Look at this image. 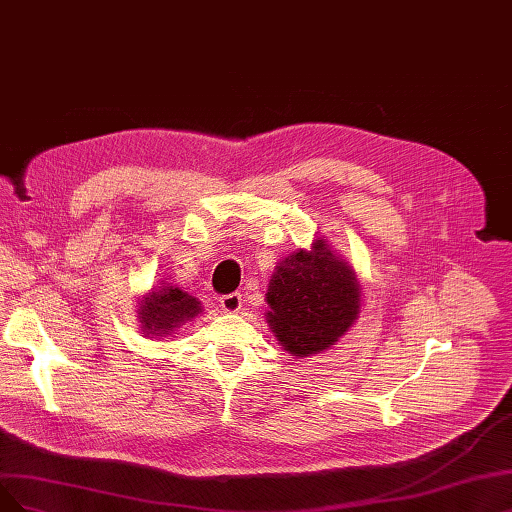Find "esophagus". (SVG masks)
Masks as SVG:
<instances>
[{
  "label": "esophagus",
  "mask_w": 512,
  "mask_h": 512,
  "mask_svg": "<svg viewBox=\"0 0 512 512\" xmlns=\"http://www.w3.org/2000/svg\"><path fill=\"white\" fill-rule=\"evenodd\" d=\"M220 307L226 313H237L241 309V294L239 292H231V294L220 296Z\"/></svg>",
  "instance_id": "34e87169"
}]
</instances>
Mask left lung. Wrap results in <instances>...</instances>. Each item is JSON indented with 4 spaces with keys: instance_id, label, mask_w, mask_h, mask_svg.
<instances>
[{
    "instance_id": "left-lung-1",
    "label": "left lung",
    "mask_w": 512,
    "mask_h": 512,
    "mask_svg": "<svg viewBox=\"0 0 512 512\" xmlns=\"http://www.w3.org/2000/svg\"><path fill=\"white\" fill-rule=\"evenodd\" d=\"M362 288L351 264L324 237L277 262L264 301L267 324L296 358L322 354L354 326Z\"/></svg>"
}]
</instances>
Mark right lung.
I'll return each mask as SVG.
<instances>
[{
  "label": "right lung",
  "mask_w": 512,
  "mask_h": 512,
  "mask_svg": "<svg viewBox=\"0 0 512 512\" xmlns=\"http://www.w3.org/2000/svg\"><path fill=\"white\" fill-rule=\"evenodd\" d=\"M199 313H203L199 298L169 284H158L137 303L139 328L144 337L156 341L171 337Z\"/></svg>",
  "instance_id": "obj_1"
}]
</instances>
